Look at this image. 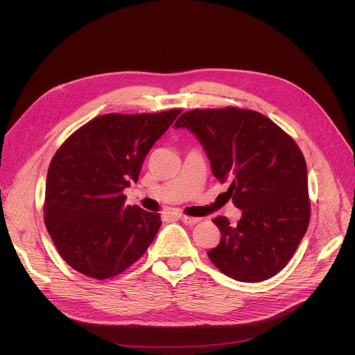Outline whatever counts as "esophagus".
I'll use <instances>...</instances> for the list:
<instances>
[{"label": "esophagus", "mask_w": 355, "mask_h": 355, "mask_svg": "<svg viewBox=\"0 0 355 355\" xmlns=\"http://www.w3.org/2000/svg\"><path fill=\"white\" fill-rule=\"evenodd\" d=\"M180 220L185 225H195L198 223L200 219L199 218H192V216H187V215H180Z\"/></svg>", "instance_id": "1"}]
</instances>
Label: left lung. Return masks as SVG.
Here are the masks:
<instances>
[{
    "mask_svg": "<svg viewBox=\"0 0 355 355\" xmlns=\"http://www.w3.org/2000/svg\"><path fill=\"white\" fill-rule=\"evenodd\" d=\"M175 128H187L204 146L214 175L229 182L225 192L241 219L214 223L222 237L208 251L225 275L260 282L292 259L311 219L306 162L295 140L260 112L226 107L184 112Z\"/></svg>",
    "mask_w": 355,
    "mask_h": 355,
    "instance_id": "8db88e82",
    "label": "left lung"
}]
</instances>
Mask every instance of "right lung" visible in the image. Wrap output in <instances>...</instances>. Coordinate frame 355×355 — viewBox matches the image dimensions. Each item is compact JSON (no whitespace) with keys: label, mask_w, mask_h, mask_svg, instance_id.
Returning <instances> with one entry per match:
<instances>
[{"label":"right lung","mask_w":355,"mask_h":355,"mask_svg":"<svg viewBox=\"0 0 355 355\" xmlns=\"http://www.w3.org/2000/svg\"><path fill=\"white\" fill-rule=\"evenodd\" d=\"M180 114L101 115L59 147L47 171L43 212L71 268L95 279L116 277L155 240L160 215L126 205L123 189L137 181L148 150Z\"/></svg>","instance_id":"obj_1"}]
</instances>
